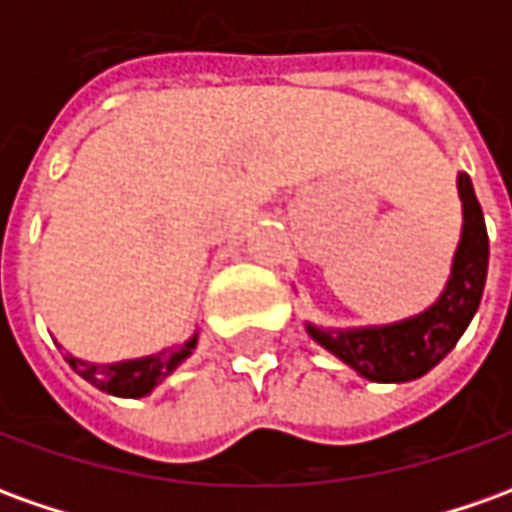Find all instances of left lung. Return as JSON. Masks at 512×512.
<instances>
[{
	"label": "left lung",
	"instance_id": "left-lung-1",
	"mask_svg": "<svg viewBox=\"0 0 512 512\" xmlns=\"http://www.w3.org/2000/svg\"><path fill=\"white\" fill-rule=\"evenodd\" d=\"M457 187L462 198V238L446 291L429 311L381 328L325 330L305 325L325 350L370 381L401 384L429 373L454 350L479 308L488 277V229L474 184L465 173H460Z\"/></svg>",
	"mask_w": 512,
	"mask_h": 512
}]
</instances>
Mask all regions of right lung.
<instances>
[{"instance_id": "obj_1", "label": "right lung", "mask_w": 512, "mask_h": 512, "mask_svg": "<svg viewBox=\"0 0 512 512\" xmlns=\"http://www.w3.org/2000/svg\"><path fill=\"white\" fill-rule=\"evenodd\" d=\"M193 347H196V336L187 339L184 344H179L176 350H162L156 356L120 361V364H86V361L69 356V353H66V361L92 387L103 389L109 395H120V398H142L159 381H165L182 364L184 358L193 353Z\"/></svg>"}]
</instances>
